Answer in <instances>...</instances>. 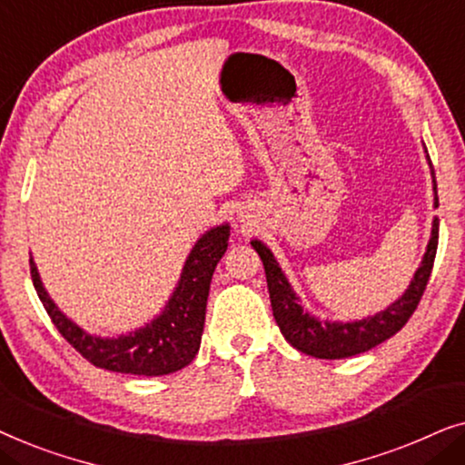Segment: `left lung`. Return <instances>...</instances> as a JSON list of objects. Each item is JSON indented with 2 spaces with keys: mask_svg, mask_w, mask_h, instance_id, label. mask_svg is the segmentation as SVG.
Returning <instances> with one entry per match:
<instances>
[{
  "mask_svg": "<svg viewBox=\"0 0 465 465\" xmlns=\"http://www.w3.org/2000/svg\"><path fill=\"white\" fill-rule=\"evenodd\" d=\"M428 152V150H425ZM430 161V158H428ZM431 164V163H430ZM431 182H434V207H438V190L434 171H431ZM252 247L258 252L260 260L264 264L266 272V285H269L271 294V307L275 322L285 341L298 351L313 355L320 360H342L351 358V355L364 353L368 349L381 345V342L391 339L398 330L404 328V323L411 320L415 313L419 301H421L425 285L430 282L431 266H434L436 247H438V218L431 224V237L425 250V256L421 260L415 277L409 285V290L391 302L385 311L377 315L366 317V320L358 322H320L315 315L302 309L301 298L292 290V285L285 279L283 271L279 269L275 256L266 247L262 241L253 239Z\"/></svg>",
  "mask_w": 465,
  "mask_h": 465,
  "instance_id": "1",
  "label": "left lung"
}]
</instances>
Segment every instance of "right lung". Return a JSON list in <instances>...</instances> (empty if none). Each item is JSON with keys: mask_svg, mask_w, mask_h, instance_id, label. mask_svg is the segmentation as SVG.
<instances>
[{"mask_svg": "<svg viewBox=\"0 0 465 465\" xmlns=\"http://www.w3.org/2000/svg\"><path fill=\"white\" fill-rule=\"evenodd\" d=\"M228 237H231L228 224L215 226L203 234L190 252L177 288L164 304L163 313L145 323L143 328L118 336V339L93 336L67 320V315L61 313L48 292L44 290L34 258L29 260L31 279L56 330L82 358H86L93 366L112 372L161 377V374L182 371L199 351L203 326H205L209 283H212L220 258L224 256Z\"/></svg>", "mask_w": 465, "mask_h": 465, "instance_id": "add662e5", "label": "right lung"}]
</instances>
